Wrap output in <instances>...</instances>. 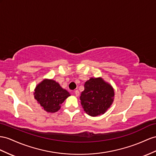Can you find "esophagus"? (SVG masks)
Here are the masks:
<instances>
[{
	"label": "esophagus",
	"instance_id": "1",
	"mask_svg": "<svg viewBox=\"0 0 156 156\" xmlns=\"http://www.w3.org/2000/svg\"><path fill=\"white\" fill-rule=\"evenodd\" d=\"M74 93H75V95H76V97H78L80 95V91L78 90H76L74 91Z\"/></svg>",
	"mask_w": 156,
	"mask_h": 156
}]
</instances>
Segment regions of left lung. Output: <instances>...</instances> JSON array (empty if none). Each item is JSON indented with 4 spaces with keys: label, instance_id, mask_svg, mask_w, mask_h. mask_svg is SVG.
Segmentation results:
<instances>
[{
    "label": "left lung",
    "instance_id": "1",
    "mask_svg": "<svg viewBox=\"0 0 156 156\" xmlns=\"http://www.w3.org/2000/svg\"><path fill=\"white\" fill-rule=\"evenodd\" d=\"M115 91L101 77L91 78L84 83L80 97L83 111L91 117L104 114L114 101Z\"/></svg>",
    "mask_w": 156,
    "mask_h": 156
}]
</instances>
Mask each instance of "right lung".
Here are the masks:
<instances>
[{
  "label": "right lung",
  "instance_id": "right-lung-1",
  "mask_svg": "<svg viewBox=\"0 0 156 156\" xmlns=\"http://www.w3.org/2000/svg\"><path fill=\"white\" fill-rule=\"evenodd\" d=\"M34 98L47 113H55L70 94L53 79H43L34 90Z\"/></svg>",
  "mask_w": 156,
  "mask_h": 156
}]
</instances>
